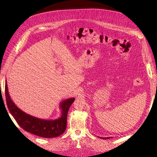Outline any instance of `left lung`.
Instances as JSON below:
<instances>
[{
    "mask_svg": "<svg viewBox=\"0 0 157 157\" xmlns=\"http://www.w3.org/2000/svg\"><path fill=\"white\" fill-rule=\"evenodd\" d=\"M100 137V138L103 139H108L111 138V137Z\"/></svg>",
    "mask_w": 157,
    "mask_h": 157,
    "instance_id": "8db88e82",
    "label": "left lung"
}]
</instances>
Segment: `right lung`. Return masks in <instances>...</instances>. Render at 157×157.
Listing matches in <instances>:
<instances>
[{
	"instance_id": "right-lung-1",
	"label": "right lung",
	"mask_w": 157,
	"mask_h": 157,
	"mask_svg": "<svg viewBox=\"0 0 157 157\" xmlns=\"http://www.w3.org/2000/svg\"><path fill=\"white\" fill-rule=\"evenodd\" d=\"M5 92L8 109L18 124L25 131L34 135L44 137L53 138L62 135L66 130L67 113L70 106L75 101L74 98H69L60 102L59 108L61 116L55 120H44L33 117L21 110L11 100L8 92L6 80Z\"/></svg>"
}]
</instances>
